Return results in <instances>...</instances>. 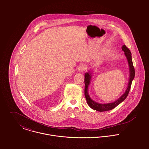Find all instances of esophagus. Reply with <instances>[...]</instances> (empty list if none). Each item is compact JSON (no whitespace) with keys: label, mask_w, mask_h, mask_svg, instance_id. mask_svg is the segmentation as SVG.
I'll list each match as a JSON object with an SVG mask.
<instances>
[{"label":"esophagus","mask_w":149,"mask_h":149,"mask_svg":"<svg viewBox=\"0 0 149 149\" xmlns=\"http://www.w3.org/2000/svg\"><path fill=\"white\" fill-rule=\"evenodd\" d=\"M85 66H84V65H83V64L80 65L78 66V68H77V70H78V71H79V72H83V71L85 70Z\"/></svg>","instance_id":"1"}]
</instances>
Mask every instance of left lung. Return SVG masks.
Listing matches in <instances>:
<instances>
[{"label":"left lung","instance_id":"1","mask_svg":"<svg viewBox=\"0 0 149 149\" xmlns=\"http://www.w3.org/2000/svg\"><path fill=\"white\" fill-rule=\"evenodd\" d=\"M122 50L125 52V54L127 59L128 64L129 65V71H130V76H129V81H128V85L127 88L125 92L123 94V95L119 97L118 100L115 101L114 102L110 103H107V104H102L99 103L97 102H95L93 101L89 96L88 89V86L89 85L90 81L91 79V74L92 73L91 72H88L85 73V79H84V83H85V89H84V95H85V99L86 100L88 106L90 107L91 108H92L94 110L98 111L100 112H103V111H109L114 108H115L117 106H118L119 104H120L122 102H123L126 98L127 97L129 91L131 88V83L132 81L134 78L135 76V69L134 67L132 64V57H131V53L130 50L127 47L124 45L122 46Z\"/></svg>","mask_w":149,"mask_h":149}]
</instances>
